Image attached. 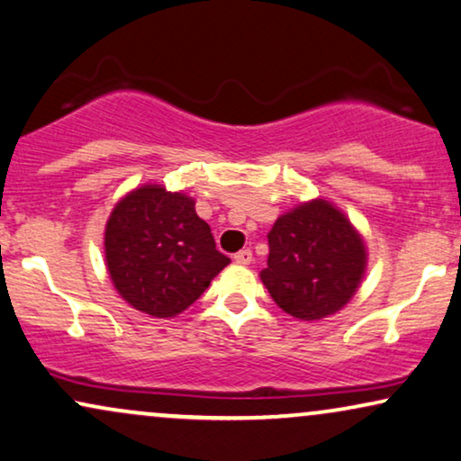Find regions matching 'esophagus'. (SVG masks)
Here are the masks:
<instances>
[{"instance_id":"34e87169","label":"esophagus","mask_w":461,"mask_h":461,"mask_svg":"<svg viewBox=\"0 0 461 461\" xmlns=\"http://www.w3.org/2000/svg\"><path fill=\"white\" fill-rule=\"evenodd\" d=\"M237 265H249L252 262V249H241V252L235 254Z\"/></svg>"}]
</instances>
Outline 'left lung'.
<instances>
[{
  "instance_id": "left-lung-1",
  "label": "left lung",
  "mask_w": 461,
  "mask_h": 461,
  "mask_svg": "<svg viewBox=\"0 0 461 461\" xmlns=\"http://www.w3.org/2000/svg\"><path fill=\"white\" fill-rule=\"evenodd\" d=\"M364 267L360 235L339 209L318 199L273 224L260 277L279 309L311 321L337 313L354 296Z\"/></svg>"
}]
</instances>
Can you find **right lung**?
I'll list each match as a JSON object with an SVG mask.
<instances>
[{
    "instance_id": "obj_1",
    "label": "right lung",
    "mask_w": 461,
    "mask_h": 461,
    "mask_svg": "<svg viewBox=\"0 0 461 461\" xmlns=\"http://www.w3.org/2000/svg\"><path fill=\"white\" fill-rule=\"evenodd\" d=\"M105 260L124 301L154 318L188 309L230 262L196 216L194 201L160 186L137 188L113 207Z\"/></svg>"
}]
</instances>
